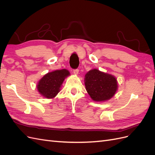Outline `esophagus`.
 Here are the masks:
<instances>
[{
  "label": "esophagus",
  "mask_w": 155,
  "mask_h": 155,
  "mask_svg": "<svg viewBox=\"0 0 155 155\" xmlns=\"http://www.w3.org/2000/svg\"><path fill=\"white\" fill-rule=\"evenodd\" d=\"M74 74L75 75H78L79 74V70L78 69H76V70H74Z\"/></svg>",
  "instance_id": "esophagus-1"
}]
</instances>
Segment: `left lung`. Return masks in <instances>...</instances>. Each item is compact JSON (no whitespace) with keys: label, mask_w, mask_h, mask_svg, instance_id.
<instances>
[{"label":"left lung","mask_w":155,"mask_h":155,"mask_svg":"<svg viewBox=\"0 0 155 155\" xmlns=\"http://www.w3.org/2000/svg\"><path fill=\"white\" fill-rule=\"evenodd\" d=\"M86 91L94 101L104 102L113 97L118 90L117 79L111 74L92 69L84 79Z\"/></svg>","instance_id":"1"}]
</instances>
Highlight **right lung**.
I'll return each instance as SVG.
<instances>
[{"instance_id": "right-lung-1", "label": "right lung", "mask_w": 155, "mask_h": 155, "mask_svg": "<svg viewBox=\"0 0 155 155\" xmlns=\"http://www.w3.org/2000/svg\"><path fill=\"white\" fill-rule=\"evenodd\" d=\"M70 75L67 69L57 70L46 74L37 83V91L43 97L52 99L60 92L64 79Z\"/></svg>"}]
</instances>
